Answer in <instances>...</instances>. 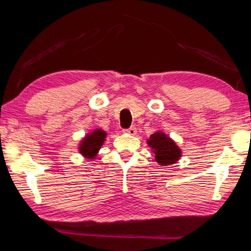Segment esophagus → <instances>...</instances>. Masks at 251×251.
<instances>
[{"label":"esophagus","mask_w":251,"mask_h":251,"mask_svg":"<svg viewBox=\"0 0 251 251\" xmlns=\"http://www.w3.org/2000/svg\"><path fill=\"white\" fill-rule=\"evenodd\" d=\"M123 131H124L125 134H128V135H135V134H136V131H137V129H136V127L131 126V127H129V128L124 129Z\"/></svg>","instance_id":"34e87169"}]
</instances>
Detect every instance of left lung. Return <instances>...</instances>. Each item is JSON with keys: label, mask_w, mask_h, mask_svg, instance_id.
<instances>
[{"label": "left lung", "mask_w": 251, "mask_h": 251, "mask_svg": "<svg viewBox=\"0 0 251 251\" xmlns=\"http://www.w3.org/2000/svg\"><path fill=\"white\" fill-rule=\"evenodd\" d=\"M148 146L155 154V159L161 166L175 164L181 156L180 148L163 131H156L147 139Z\"/></svg>", "instance_id": "left-lung-1"}]
</instances>
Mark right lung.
<instances>
[{
  "mask_svg": "<svg viewBox=\"0 0 251 251\" xmlns=\"http://www.w3.org/2000/svg\"><path fill=\"white\" fill-rule=\"evenodd\" d=\"M106 135V131L100 128L86 134L79 144L78 151L87 159H94L105 142Z\"/></svg>",
  "mask_w": 251,
  "mask_h": 251,
  "instance_id": "obj_1",
  "label": "right lung"
}]
</instances>
